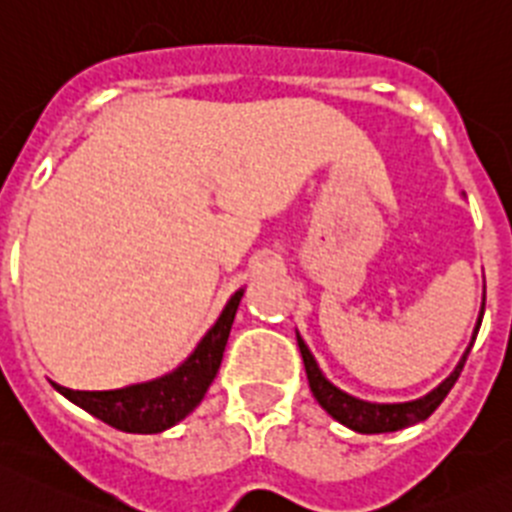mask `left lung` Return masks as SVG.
<instances>
[{
    "label": "left lung",
    "mask_w": 512,
    "mask_h": 512,
    "mask_svg": "<svg viewBox=\"0 0 512 512\" xmlns=\"http://www.w3.org/2000/svg\"><path fill=\"white\" fill-rule=\"evenodd\" d=\"M482 313H485V298H482V308L480 315H477V323H475V331H472V341L467 346V351L462 353L460 364L455 366L447 379L442 381L439 386H434L429 394L419 396V399L412 401H391V404H379V401H366V399H358V396L348 394V391L338 389L333 381L326 379V374L321 371L315 356L310 353V348L305 346V341L300 338V333L295 331V338H298V348H300V356H303V364H305V374H308V384L310 391H313L315 401L331 414L336 422H341L343 427L353 429V432H361V434H386V432H396V429H404V427H412V424L424 422L434 409L439 407L444 401V396L450 394V389L455 386V381L460 379V371L467 361V353H470L472 343H475L477 331H480V323H482Z\"/></svg>",
    "instance_id": "left-lung-1"
}]
</instances>
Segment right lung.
Instances as JSON below:
<instances>
[{
	"label": "right lung",
	"mask_w": 512,
	"mask_h": 512,
	"mask_svg": "<svg viewBox=\"0 0 512 512\" xmlns=\"http://www.w3.org/2000/svg\"><path fill=\"white\" fill-rule=\"evenodd\" d=\"M242 295H245V288H240L227 300L224 310L214 326L204 333L197 348L186 356L184 364H179L169 374L111 391H73L60 384H55V389L80 409L93 414L95 419L121 432L159 434L174 427L202 404L204 394L212 386Z\"/></svg>",
	"instance_id": "add662e5"
}]
</instances>
